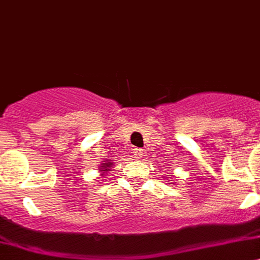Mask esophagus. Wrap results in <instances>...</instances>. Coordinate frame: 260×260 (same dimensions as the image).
Listing matches in <instances>:
<instances>
[{
    "instance_id": "1",
    "label": "esophagus",
    "mask_w": 260,
    "mask_h": 260,
    "mask_svg": "<svg viewBox=\"0 0 260 260\" xmlns=\"http://www.w3.org/2000/svg\"><path fill=\"white\" fill-rule=\"evenodd\" d=\"M133 154H134V158H137V159H140V158L143 157V154H144V153H143L142 148H135L134 152H133Z\"/></svg>"
}]
</instances>
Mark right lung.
Masks as SVG:
<instances>
[{"instance_id": "add662e5", "label": "right lung", "mask_w": 260, "mask_h": 260, "mask_svg": "<svg viewBox=\"0 0 260 260\" xmlns=\"http://www.w3.org/2000/svg\"><path fill=\"white\" fill-rule=\"evenodd\" d=\"M111 165H112V163L111 162H107V163H103L102 165V171H110V167H111Z\"/></svg>"}]
</instances>
